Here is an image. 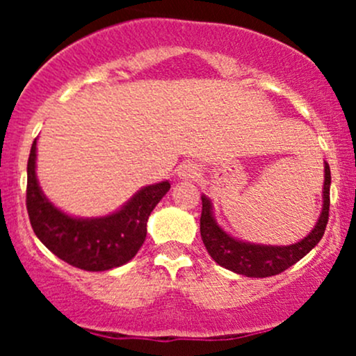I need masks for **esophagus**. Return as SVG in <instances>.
Wrapping results in <instances>:
<instances>
[{
  "mask_svg": "<svg viewBox=\"0 0 356 356\" xmlns=\"http://www.w3.org/2000/svg\"><path fill=\"white\" fill-rule=\"evenodd\" d=\"M177 177L181 181H195L199 177V169L197 165L192 164V162H187V164H182L177 169Z\"/></svg>",
  "mask_w": 356,
  "mask_h": 356,
  "instance_id": "1",
  "label": "esophagus"
}]
</instances>
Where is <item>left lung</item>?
I'll use <instances>...</instances> for the list:
<instances>
[{"label":"left lung","instance_id":"1","mask_svg":"<svg viewBox=\"0 0 356 356\" xmlns=\"http://www.w3.org/2000/svg\"><path fill=\"white\" fill-rule=\"evenodd\" d=\"M330 174L328 162H325V182H323V206L316 224L303 239L288 246H271V244H256L234 238L219 226L214 218V207L207 195H201V238L207 252L219 266L229 269L232 273L248 277H268L283 273L301 257L308 254L320 243L328 224L330 212Z\"/></svg>","mask_w":356,"mask_h":356}]
</instances>
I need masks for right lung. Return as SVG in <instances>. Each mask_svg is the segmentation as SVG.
<instances>
[{"instance_id":"1","label":"right lung","mask_w":356,"mask_h":356,"mask_svg":"<svg viewBox=\"0 0 356 356\" xmlns=\"http://www.w3.org/2000/svg\"><path fill=\"white\" fill-rule=\"evenodd\" d=\"M26 209L36 238L61 261L85 271L124 266L144 244L150 212L169 192V181L142 187L120 209L100 218H79L56 207L36 177V138L28 157Z\"/></svg>"}]
</instances>
